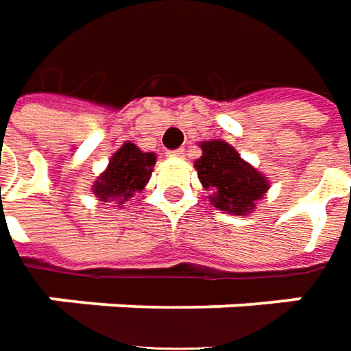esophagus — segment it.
<instances>
[{
  "label": "esophagus",
  "mask_w": 351,
  "mask_h": 351,
  "mask_svg": "<svg viewBox=\"0 0 351 351\" xmlns=\"http://www.w3.org/2000/svg\"><path fill=\"white\" fill-rule=\"evenodd\" d=\"M183 154H185L183 148H178V150H170V152H168V156H176V158H181Z\"/></svg>",
  "instance_id": "1"
}]
</instances>
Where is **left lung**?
I'll use <instances>...</instances> for the list:
<instances>
[{
    "mask_svg": "<svg viewBox=\"0 0 351 351\" xmlns=\"http://www.w3.org/2000/svg\"><path fill=\"white\" fill-rule=\"evenodd\" d=\"M203 156L195 162L197 176L218 210L249 214L269 191V180L224 141H203Z\"/></svg>",
    "mask_w": 351,
    "mask_h": 351,
    "instance_id": "8db88e82",
    "label": "left lung"
}]
</instances>
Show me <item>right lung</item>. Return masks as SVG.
<instances>
[{
	"label": "right lung",
	"mask_w": 351,
	"mask_h": 351,
	"mask_svg": "<svg viewBox=\"0 0 351 351\" xmlns=\"http://www.w3.org/2000/svg\"><path fill=\"white\" fill-rule=\"evenodd\" d=\"M154 164V152H143L133 143H125L110 158L104 173L94 181L93 193L102 203L115 201L117 204H125L135 193L145 189Z\"/></svg>",
	"instance_id": "add662e5"
}]
</instances>
